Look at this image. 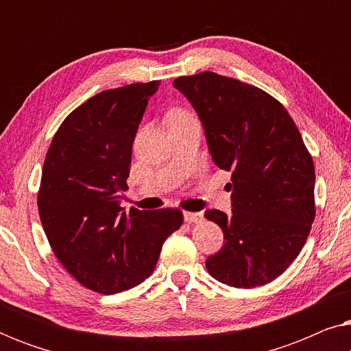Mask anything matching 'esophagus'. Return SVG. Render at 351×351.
Wrapping results in <instances>:
<instances>
[{
    "label": "esophagus",
    "mask_w": 351,
    "mask_h": 351,
    "mask_svg": "<svg viewBox=\"0 0 351 351\" xmlns=\"http://www.w3.org/2000/svg\"><path fill=\"white\" fill-rule=\"evenodd\" d=\"M184 219L190 223H199L203 222L204 215L201 213H184Z\"/></svg>",
    "instance_id": "esophagus-1"
}]
</instances>
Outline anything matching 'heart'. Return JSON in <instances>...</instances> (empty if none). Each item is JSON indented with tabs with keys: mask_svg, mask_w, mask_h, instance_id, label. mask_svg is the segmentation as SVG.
Instances as JSON below:
<instances>
[{
	"mask_svg": "<svg viewBox=\"0 0 351 351\" xmlns=\"http://www.w3.org/2000/svg\"><path fill=\"white\" fill-rule=\"evenodd\" d=\"M182 117H189V114H186L185 112H176L174 117H172V119H174V118H182Z\"/></svg>",
	"mask_w": 351,
	"mask_h": 351,
	"instance_id": "heart-1",
	"label": "heart"
}]
</instances>
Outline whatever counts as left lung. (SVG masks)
<instances>
[{"label": "left lung", "instance_id": "8db88e82", "mask_svg": "<svg viewBox=\"0 0 351 351\" xmlns=\"http://www.w3.org/2000/svg\"><path fill=\"white\" fill-rule=\"evenodd\" d=\"M217 167L232 172V213L206 210L223 246L206 258L215 280L263 286L294 262L315 219V166L287 110L265 90L214 71L180 76Z\"/></svg>", "mask_w": 351, "mask_h": 351}]
</instances>
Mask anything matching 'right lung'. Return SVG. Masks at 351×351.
Segmentation results:
<instances>
[{
  "label": "right lung",
  "mask_w": 351,
  "mask_h": 351,
  "mask_svg": "<svg viewBox=\"0 0 351 351\" xmlns=\"http://www.w3.org/2000/svg\"><path fill=\"white\" fill-rule=\"evenodd\" d=\"M160 81L102 90L73 110L52 138L38 210L56 257L81 285L117 294L155 270L179 209L124 213L132 143Z\"/></svg>",
  "instance_id": "obj_1"
}]
</instances>
